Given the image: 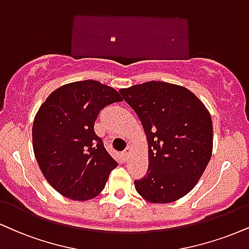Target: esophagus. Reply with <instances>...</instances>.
<instances>
[{
    "label": "esophagus",
    "mask_w": 249,
    "mask_h": 249,
    "mask_svg": "<svg viewBox=\"0 0 249 249\" xmlns=\"http://www.w3.org/2000/svg\"><path fill=\"white\" fill-rule=\"evenodd\" d=\"M131 153H132V151H131V147H130V146H128V147L125 148V151L123 152V155H124L125 159H128V158L131 157Z\"/></svg>",
    "instance_id": "esophagus-1"
}]
</instances>
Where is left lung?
<instances>
[{
	"mask_svg": "<svg viewBox=\"0 0 249 249\" xmlns=\"http://www.w3.org/2000/svg\"><path fill=\"white\" fill-rule=\"evenodd\" d=\"M136 111L148 142V169L136 179L138 194L151 203L175 202L190 193L211 159L212 121L189 89L149 81L119 90Z\"/></svg>",
	"mask_w": 249,
	"mask_h": 249,
	"instance_id": "left-lung-1",
	"label": "left lung"
}]
</instances>
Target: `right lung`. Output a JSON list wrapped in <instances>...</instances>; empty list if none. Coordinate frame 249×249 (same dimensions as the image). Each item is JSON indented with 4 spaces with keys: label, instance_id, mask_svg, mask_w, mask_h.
I'll return each mask as SVG.
<instances>
[{
    "label": "right lung",
    "instance_id": "right-lung-1",
    "mask_svg": "<svg viewBox=\"0 0 249 249\" xmlns=\"http://www.w3.org/2000/svg\"><path fill=\"white\" fill-rule=\"evenodd\" d=\"M118 91L94 80L55 89L39 107L32 126L35 157L47 182L74 200L94 198L118 163L94 131L104 107L121 102Z\"/></svg>",
    "mask_w": 249,
    "mask_h": 249
}]
</instances>
